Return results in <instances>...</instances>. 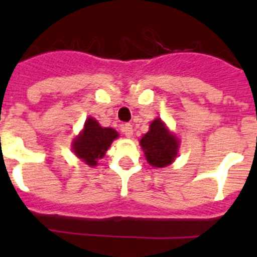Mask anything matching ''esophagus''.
<instances>
[{
    "mask_svg": "<svg viewBox=\"0 0 257 257\" xmlns=\"http://www.w3.org/2000/svg\"><path fill=\"white\" fill-rule=\"evenodd\" d=\"M121 132L125 134L126 138H132V137H133V126H132L129 123L123 124V126H121Z\"/></svg>",
    "mask_w": 257,
    "mask_h": 257,
    "instance_id": "34e87169",
    "label": "esophagus"
}]
</instances>
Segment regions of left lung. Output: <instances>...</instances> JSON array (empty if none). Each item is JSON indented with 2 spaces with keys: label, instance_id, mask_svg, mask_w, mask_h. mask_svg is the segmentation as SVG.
Returning a JSON list of instances; mask_svg holds the SVG:
<instances>
[{
  "label": "left lung",
  "instance_id": "left-lung-1",
  "mask_svg": "<svg viewBox=\"0 0 257 257\" xmlns=\"http://www.w3.org/2000/svg\"><path fill=\"white\" fill-rule=\"evenodd\" d=\"M147 162L154 168H165L172 164L178 155L179 141L165 126L162 119L150 123L149 132L141 139Z\"/></svg>",
  "mask_w": 257,
  "mask_h": 257
}]
</instances>
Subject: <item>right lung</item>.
Listing matches in <instances>:
<instances>
[{"mask_svg": "<svg viewBox=\"0 0 257 257\" xmlns=\"http://www.w3.org/2000/svg\"><path fill=\"white\" fill-rule=\"evenodd\" d=\"M118 132L113 128H104L94 118L85 120L84 128L72 143L74 154L89 167H95L98 160L104 157L110 144L118 138Z\"/></svg>", "mask_w": 257, "mask_h": 257, "instance_id": "add662e5", "label": "right lung"}]
</instances>
